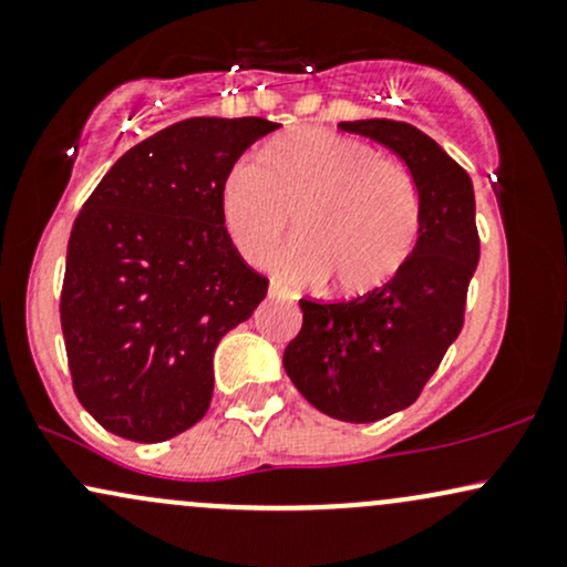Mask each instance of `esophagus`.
<instances>
[{
	"mask_svg": "<svg viewBox=\"0 0 567 567\" xmlns=\"http://www.w3.org/2000/svg\"><path fill=\"white\" fill-rule=\"evenodd\" d=\"M279 296V288H277V285H271V288H269V298H277Z\"/></svg>",
	"mask_w": 567,
	"mask_h": 567,
	"instance_id": "1",
	"label": "esophagus"
}]
</instances>
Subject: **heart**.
I'll use <instances>...</instances> for the list:
<instances>
[{"label":"heart","mask_w":567,"mask_h":567,"mask_svg":"<svg viewBox=\"0 0 567 567\" xmlns=\"http://www.w3.org/2000/svg\"><path fill=\"white\" fill-rule=\"evenodd\" d=\"M296 213L301 237L275 258V277L303 288L324 277L365 296L405 269L419 243L413 178L379 148L330 130H298L234 162L220 188L226 234L247 264H264Z\"/></svg>","instance_id":"1"}]
</instances>
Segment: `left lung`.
I'll return each mask as SVG.
<instances>
[{"instance_id": "left-lung-1", "label": "left lung", "mask_w": 567, "mask_h": 567, "mask_svg": "<svg viewBox=\"0 0 567 567\" xmlns=\"http://www.w3.org/2000/svg\"><path fill=\"white\" fill-rule=\"evenodd\" d=\"M341 127L383 143L405 162L419 188V243L405 269L379 290L351 301L301 298V333L285 349L282 365L324 415L373 424L419 400L458 338L480 234L472 178L440 143L394 120Z\"/></svg>"}]
</instances>
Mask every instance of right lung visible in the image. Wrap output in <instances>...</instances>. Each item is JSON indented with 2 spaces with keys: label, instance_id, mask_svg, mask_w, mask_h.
Segmentation results:
<instances>
[{
  "label": "right lung",
  "instance_id": "obj_1",
  "mask_svg": "<svg viewBox=\"0 0 567 567\" xmlns=\"http://www.w3.org/2000/svg\"><path fill=\"white\" fill-rule=\"evenodd\" d=\"M261 116H192L114 162L69 237L61 328L76 400L112 434L165 442L210 408L213 354L266 298L220 216Z\"/></svg>",
  "mask_w": 567,
  "mask_h": 567
}]
</instances>
